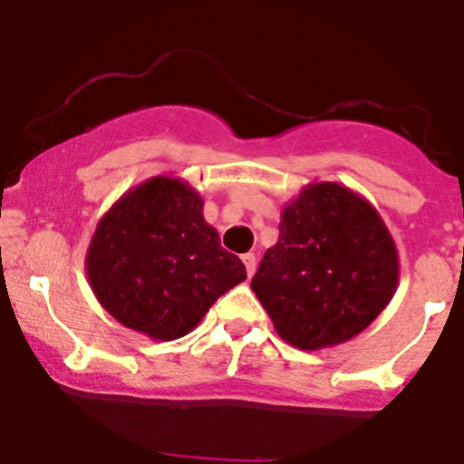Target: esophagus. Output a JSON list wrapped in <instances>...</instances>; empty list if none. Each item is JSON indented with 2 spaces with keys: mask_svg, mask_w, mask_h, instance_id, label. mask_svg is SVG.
<instances>
[{
  "mask_svg": "<svg viewBox=\"0 0 464 464\" xmlns=\"http://www.w3.org/2000/svg\"><path fill=\"white\" fill-rule=\"evenodd\" d=\"M242 262H245V266H246V274L254 276L256 265H258V262H256V256L254 254H245V256H242Z\"/></svg>",
  "mask_w": 464,
  "mask_h": 464,
  "instance_id": "obj_1",
  "label": "esophagus"
}]
</instances>
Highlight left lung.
I'll use <instances>...</instances> for the list:
<instances>
[{
	"mask_svg": "<svg viewBox=\"0 0 464 464\" xmlns=\"http://www.w3.org/2000/svg\"><path fill=\"white\" fill-rule=\"evenodd\" d=\"M278 228L251 289L294 348L345 343L395 296V240L375 206L343 184H307L283 206Z\"/></svg>",
	"mask_w": 464,
	"mask_h": 464,
	"instance_id": "left-lung-1",
	"label": "left lung"
}]
</instances>
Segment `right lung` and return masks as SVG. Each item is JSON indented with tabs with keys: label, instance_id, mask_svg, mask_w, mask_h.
<instances>
[{
	"label": "right lung",
	"instance_id": "obj_1",
	"mask_svg": "<svg viewBox=\"0 0 464 464\" xmlns=\"http://www.w3.org/2000/svg\"><path fill=\"white\" fill-rule=\"evenodd\" d=\"M202 208L188 181L159 175L121 195L96 224L85 271L93 296L121 325L175 341L246 278Z\"/></svg>",
	"mask_w": 464,
	"mask_h": 464
}]
</instances>
